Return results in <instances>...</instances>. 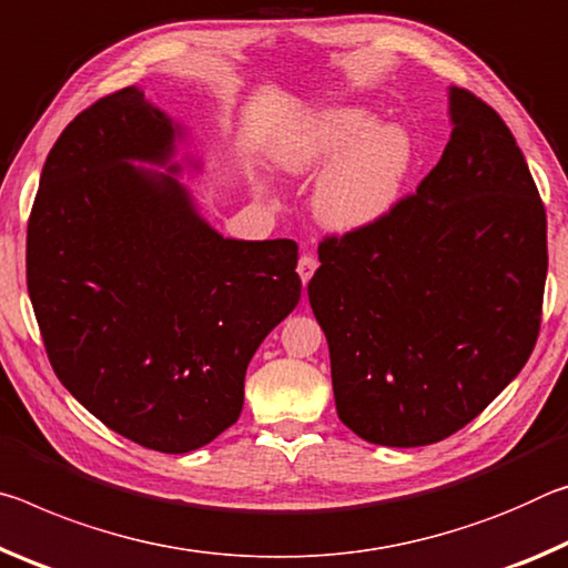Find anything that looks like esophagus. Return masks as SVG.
Returning a JSON list of instances; mask_svg holds the SVG:
<instances>
[{"label": "esophagus", "instance_id": "1", "mask_svg": "<svg viewBox=\"0 0 568 568\" xmlns=\"http://www.w3.org/2000/svg\"><path fill=\"white\" fill-rule=\"evenodd\" d=\"M296 272H300L302 284H306L312 278V274L317 272V258H314L312 254H302L300 264H296Z\"/></svg>", "mask_w": 568, "mask_h": 568}]
</instances>
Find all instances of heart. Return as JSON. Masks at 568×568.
Returning a JSON list of instances; mask_svg holds the SVG:
<instances>
[{"label": "heart", "mask_w": 568, "mask_h": 568, "mask_svg": "<svg viewBox=\"0 0 568 568\" xmlns=\"http://www.w3.org/2000/svg\"><path fill=\"white\" fill-rule=\"evenodd\" d=\"M272 155L290 175L324 168L312 193L314 216L334 231H359L395 209L415 151L403 125H379L369 108L334 105L312 110L278 135Z\"/></svg>", "instance_id": "obj_1"}]
</instances>
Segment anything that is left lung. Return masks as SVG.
Returning <instances> with one entry per match:
<instances>
[{"label":"left lung","instance_id":"left-lung-1","mask_svg":"<svg viewBox=\"0 0 568 568\" xmlns=\"http://www.w3.org/2000/svg\"><path fill=\"white\" fill-rule=\"evenodd\" d=\"M438 165L385 219L320 244L310 304L337 415L362 440H445L531 357L548 268L546 211L494 108L450 88Z\"/></svg>","mask_w":568,"mask_h":568}]
</instances>
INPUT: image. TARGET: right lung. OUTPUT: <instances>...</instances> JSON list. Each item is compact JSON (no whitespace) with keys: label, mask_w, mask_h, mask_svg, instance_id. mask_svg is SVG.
Segmentation results:
<instances>
[{"label":"right lung","mask_w":568,"mask_h":568,"mask_svg":"<svg viewBox=\"0 0 568 568\" xmlns=\"http://www.w3.org/2000/svg\"><path fill=\"white\" fill-rule=\"evenodd\" d=\"M183 128L135 85L62 130L27 223V290L54 375L143 448L234 425L254 352L302 296L292 239H223L173 175Z\"/></svg>","instance_id":"add662e5"}]
</instances>
